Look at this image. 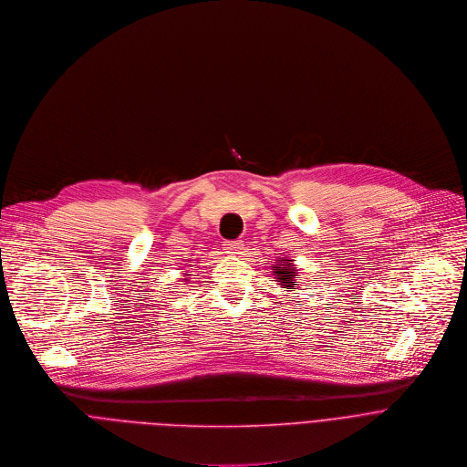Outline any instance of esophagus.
<instances>
[{
    "label": "esophagus",
    "mask_w": 467,
    "mask_h": 467,
    "mask_svg": "<svg viewBox=\"0 0 467 467\" xmlns=\"http://www.w3.org/2000/svg\"><path fill=\"white\" fill-rule=\"evenodd\" d=\"M243 241H228L226 244H224V250L228 252V254H234V255H237V254H241V250H243Z\"/></svg>",
    "instance_id": "obj_1"
}]
</instances>
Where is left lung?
Masks as SVG:
<instances>
[{"instance_id": "obj_1", "label": "left lung", "mask_w": 467, "mask_h": 467, "mask_svg": "<svg viewBox=\"0 0 467 467\" xmlns=\"http://www.w3.org/2000/svg\"><path fill=\"white\" fill-rule=\"evenodd\" d=\"M277 261L279 263L275 266H272V270H274V275H275L277 282L282 284V287L284 289H291V287L298 285L296 279H295V275H296L295 265L291 263L293 259H282V257H279Z\"/></svg>"}]
</instances>
